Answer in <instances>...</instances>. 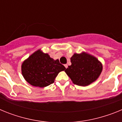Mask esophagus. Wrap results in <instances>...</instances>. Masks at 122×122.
<instances>
[{"label": "esophagus", "mask_w": 122, "mask_h": 122, "mask_svg": "<svg viewBox=\"0 0 122 122\" xmlns=\"http://www.w3.org/2000/svg\"><path fill=\"white\" fill-rule=\"evenodd\" d=\"M64 66H65V67L66 68H68V65L67 64H65Z\"/></svg>", "instance_id": "34e87169"}]
</instances>
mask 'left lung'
I'll list each match as a JSON object with an SVG mask.
<instances>
[{
	"label": "left lung",
	"mask_w": 122,
	"mask_h": 122,
	"mask_svg": "<svg viewBox=\"0 0 122 122\" xmlns=\"http://www.w3.org/2000/svg\"><path fill=\"white\" fill-rule=\"evenodd\" d=\"M71 65L65 70L73 84L87 86L100 76L103 65L95 56L86 52L74 53L71 57Z\"/></svg>",
	"instance_id": "obj_1"
}]
</instances>
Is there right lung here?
I'll return each instance as SVG.
<instances>
[{
  "instance_id": "obj_1",
  "label": "right lung",
  "mask_w": 122,
  "mask_h": 122,
  "mask_svg": "<svg viewBox=\"0 0 122 122\" xmlns=\"http://www.w3.org/2000/svg\"><path fill=\"white\" fill-rule=\"evenodd\" d=\"M58 59L50 57L41 49L36 51L24 61L21 72L29 84L35 87H47L54 82L58 74L65 70Z\"/></svg>"
}]
</instances>
